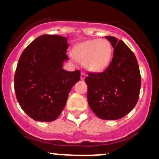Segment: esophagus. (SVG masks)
<instances>
[{
	"label": "esophagus",
	"mask_w": 159,
	"mask_h": 159,
	"mask_svg": "<svg viewBox=\"0 0 159 159\" xmlns=\"http://www.w3.org/2000/svg\"><path fill=\"white\" fill-rule=\"evenodd\" d=\"M85 77H86V74H85L84 72H81V74H80L81 80H84V79H85Z\"/></svg>",
	"instance_id": "1"
}]
</instances>
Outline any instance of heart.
I'll use <instances>...</instances> for the list:
<instances>
[{"label": "heart", "mask_w": 159, "mask_h": 159, "mask_svg": "<svg viewBox=\"0 0 159 159\" xmlns=\"http://www.w3.org/2000/svg\"><path fill=\"white\" fill-rule=\"evenodd\" d=\"M72 54L78 62L84 64L88 71L99 73L110 64L112 47L110 42L104 39H92L77 44Z\"/></svg>", "instance_id": "heart-1"}]
</instances>
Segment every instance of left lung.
<instances>
[{
  "mask_svg": "<svg viewBox=\"0 0 159 159\" xmlns=\"http://www.w3.org/2000/svg\"><path fill=\"white\" fill-rule=\"evenodd\" d=\"M114 48L110 65L101 73H88V102L99 118L116 120L135 107L141 88V75L137 59L122 40L105 36Z\"/></svg>",
  "mask_w": 159,
  "mask_h": 159,
  "instance_id": "8db88e82",
  "label": "left lung"
}]
</instances>
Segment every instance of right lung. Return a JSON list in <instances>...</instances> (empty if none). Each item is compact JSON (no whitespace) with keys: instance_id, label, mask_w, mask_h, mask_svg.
<instances>
[{"instance_id":"right-lung-1","label":"right lung","mask_w":159,"mask_h":159,"mask_svg":"<svg viewBox=\"0 0 159 159\" xmlns=\"http://www.w3.org/2000/svg\"><path fill=\"white\" fill-rule=\"evenodd\" d=\"M67 39L42 35L24 50L14 76L20 106L36 121H54L62 112L67 96L80 80V71L63 68L68 48Z\"/></svg>"}]
</instances>
